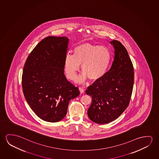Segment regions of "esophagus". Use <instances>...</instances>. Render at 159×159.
Returning a JSON list of instances; mask_svg holds the SVG:
<instances>
[{"instance_id": "1", "label": "esophagus", "mask_w": 159, "mask_h": 159, "mask_svg": "<svg viewBox=\"0 0 159 159\" xmlns=\"http://www.w3.org/2000/svg\"><path fill=\"white\" fill-rule=\"evenodd\" d=\"M79 91H80V92L81 93H84V89L80 87V88H79Z\"/></svg>"}]
</instances>
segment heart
Returning <instances> with one entry per match:
<instances>
[{
  "mask_svg": "<svg viewBox=\"0 0 159 159\" xmlns=\"http://www.w3.org/2000/svg\"><path fill=\"white\" fill-rule=\"evenodd\" d=\"M111 61V53L107 47L86 43L76 46L74 54L66 53L64 68L67 78L74 80L81 65L83 73L77 81L81 83L88 78L90 80L96 81L105 75Z\"/></svg>",
  "mask_w": 159,
  "mask_h": 159,
  "instance_id": "b5f03b06",
  "label": "heart"
}]
</instances>
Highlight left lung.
<instances>
[{"mask_svg": "<svg viewBox=\"0 0 159 159\" xmlns=\"http://www.w3.org/2000/svg\"><path fill=\"white\" fill-rule=\"evenodd\" d=\"M115 58L110 70L89 86L86 93L92 97L89 118L98 124L117 119L129 105L134 84V69L127 49L120 41H111Z\"/></svg>", "mask_w": 159, "mask_h": 159, "instance_id": "obj_1", "label": "left lung"}]
</instances>
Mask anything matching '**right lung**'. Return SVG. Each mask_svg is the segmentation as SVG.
<instances>
[{
    "instance_id": "right-lung-1",
    "label": "right lung",
    "mask_w": 159,
    "mask_h": 159,
    "mask_svg": "<svg viewBox=\"0 0 159 159\" xmlns=\"http://www.w3.org/2000/svg\"><path fill=\"white\" fill-rule=\"evenodd\" d=\"M68 41L66 37H47L30 53L24 66L25 99L35 114L47 122L61 120L70 100L80 94L64 74Z\"/></svg>"
}]
</instances>
